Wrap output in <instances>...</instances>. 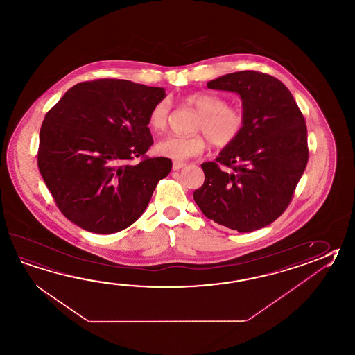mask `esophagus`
I'll return each mask as SVG.
<instances>
[{
  "mask_svg": "<svg viewBox=\"0 0 355 355\" xmlns=\"http://www.w3.org/2000/svg\"><path fill=\"white\" fill-rule=\"evenodd\" d=\"M183 166H186V163H183V162H177V160H174L173 171H180V169H182Z\"/></svg>",
  "mask_w": 355,
  "mask_h": 355,
  "instance_id": "obj_1",
  "label": "esophagus"
}]
</instances>
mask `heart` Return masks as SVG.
I'll return each mask as SVG.
<instances>
[{"label":"heart","mask_w":355,"mask_h":355,"mask_svg":"<svg viewBox=\"0 0 355 355\" xmlns=\"http://www.w3.org/2000/svg\"><path fill=\"white\" fill-rule=\"evenodd\" d=\"M186 105L200 112L193 125L197 134L189 137H168L155 146L157 153L174 160H186L201 155L207 139L215 146H227L239 138L245 119L238 107L227 105L224 97L211 92L191 94L183 98ZM171 119V102L160 100L153 105L148 125L155 134L166 132Z\"/></svg>","instance_id":"heart-1"}]
</instances>
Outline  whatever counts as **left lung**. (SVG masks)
Listing matches in <instances>:
<instances>
[{
	"mask_svg": "<svg viewBox=\"0 0 355 355\" xmlns=\"http://www.w3.org/2000/svg\"><path fill=\"white\" fill-rule=\"evenodd\" d=\"M207 87L240 94L245 125L215 162L202 163L193 192L203 215L239 232L273 223L288 207L309 160L307 128L288 88L267 73L243 71Z\"/></svg>",
	"mask_w": 355,
	"mask_h": 355,
	"instance_id": "1",
	"label": "left lung"
}]
</instances>
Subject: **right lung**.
Returning a JSON list of instances; mask_svg holds the SVG:
<instances>
[{"label":"right lung","instance_id":"right-lung-1","mask_svg":"<svg viewBox=\"0 0 355 355\" xmlns=\"http://www.w3.org/2000/svg\"><path fill=\"white\" fill-rule=\"evenodd\" d=\"M164 97L163 88L100 78L73 86L46 112L37 166L68 220L112 234L141 216L172 169V160L145 155L153 144L148 115Z\"/></svg>","mask_w":355,"mask_h":355}]
</instances>
